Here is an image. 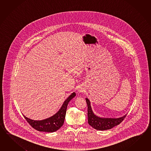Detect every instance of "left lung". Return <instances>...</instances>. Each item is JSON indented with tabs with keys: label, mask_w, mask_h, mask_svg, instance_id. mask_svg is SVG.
I'll return each mask as SVG.
<instances>
[{
	"label": "left lung",
	"mask_w": 151,
	"mask_h": 151,
	"mask_svg": "<svg viewBox=\"0 0 151 151\" xmlns=\"http://www.w3.org/2000/svg\"><path fill=\"white\" fill-rule=\"evenodd\" d=\"M86 101L87 105V116L88 124L97 130L104 131L111 129L114 126L118 125L124 120L127 115L125 114V116L118 118L100 117L96 116L93 112L91 106L90 100L86 98Z\"/></svg>",
	"instance_id": "1"
}]
</instances>
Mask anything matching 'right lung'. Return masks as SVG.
<instances>
[{
  "label": "right lung",
  "instance_id": "obj_1",
  "mask_svg": "<svg viewBox=\"0 0 151 151\" xmlns=\"http://www.w3.org/2000/svg\"><path fill=\"white\" fill-rule=\"evenodd\" d=\"M76 94L75 92L72 93L70 96L65 100L64 103L58 112L51 117L42 120H34L29 119L24 116L26 120L29 124L36 130L45 132H54L57 131L63 125L66 113L68 104Z\"/></svg>",
  "mask_w": 151,
  "mask_h": 151
}]
</instances>
